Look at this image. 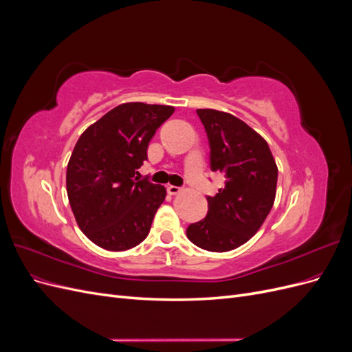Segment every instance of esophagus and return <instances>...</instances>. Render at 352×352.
I'll use <instances>...</instances> for the list:
<instances>
[{
    "mask_svg": "<svg viewBox=\"0 0 352 352\" xmlns=\"http://www.w3.org/2000/svg\"><path fill=\"white\" fill-rule=\"evenodd\" d=\"M180 190H182V188L175 186V185H168V186H167V192H168L170 195H177V194H180Z\"/></svg>",
    "mask_w": 352,
    "mask_h": 352,
    "instance_id": "esophagus-1",
    "label": "esophagus"
}]
</instances>
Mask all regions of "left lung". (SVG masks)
Segmentation results:
<instances>
[{
    "instance_id": "1",
    "label": "left lung",
    "mask_w": 352,
    "mask_h": 352,
    "mask_svg": "<svg viewBox=\"0 0 352 352\" xmlns=\"http://www.w3.org/2000/svg\"><path fill=\"white\" fill-rule=\"evenodd\" d=\"M197 114L206 127L212 172L225 175V188L207 197L204 220L186 229L188 239L211 252H226L248 242L273 207L278 166L264 138L238 117L212 109Z\"/></svg>"
}]
</instances>
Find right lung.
<instances>
[{
    "label": "right lung",
    "instance_id": "right-lung-1",
    "mask_svg": "<svg viewBox=\"0 0 352 352\" xmlns=\"http://www.w3.org/2000/svg\"><path fill=\"white\" fill-rule=\"evenodd\" d=\"M175 109L124 102L85 131L67 164V197L78 226L95 245L126 251L151 229L166 188L140 179L148 144Z\"/></svg>",
    "mask_w": 352,
    "mask_h": 352
}]
</instances>
